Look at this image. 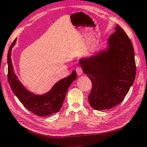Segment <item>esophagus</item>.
Here are the masks:
<instances>
[{
    "label": "esophagus",
    "instance_id": "esophagus-1",
    "mask_svg": "<svg viewBox=\"0 0 147 147\" xmlns=\"http://www.w3.org/2000/svg\"><path fill=\"white\" fill-rule=\"evenodd\" d=\"M76 71H77V75H79V76H81V75H83L82 68L80 67V66H77V67L76 68Z\"/></svg>",
    "mask_w": 147,
    "mask_h": 147
}]
</instances>
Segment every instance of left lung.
I'll use <instances>...</instances> for the list:
<instances>
[{"mask_svg":"<svg viewBox=\"0 0 147 147\" xmlns=\"http://www.w3.org/2000/svg\"><path fill=\"white\" fill-rule=\"evenodd\" d=\"M115 30L105 49L79 61L92 83L88 100L95 110L110 109L121 102L135 80L136 68L131 40L119 25Z\"/></svg>","mask_w":147,"mask_h":147,"instance_id":"1","label":"left lung"}]
</instances>
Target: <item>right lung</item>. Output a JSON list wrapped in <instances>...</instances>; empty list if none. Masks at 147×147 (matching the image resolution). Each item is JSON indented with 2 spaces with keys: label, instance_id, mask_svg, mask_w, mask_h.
I'll return each instance as SVG.
<instances>
[{
  "label": "right lung",
  "instance_id": "add662e5",
  "mask_svg": "<svg viewBox=\"0 0 147 147\" xmlns=\"http://www.w3.org/2000/svg\"><path fill=\"white\" fill-rule=\"evenodd\" d=\"M17 41L14 40L7 54L8 82L14 94L28 110L40 117H45L60 110L64 102L68 87L77 79V73L73 70L69 76L60 80L52 87L49 92L38 95L26 89L18 79L14 72L11 61V51Z\"/></svg>",
  "mask_w": 147,
  "mask_h": 147
}]
</instances>
